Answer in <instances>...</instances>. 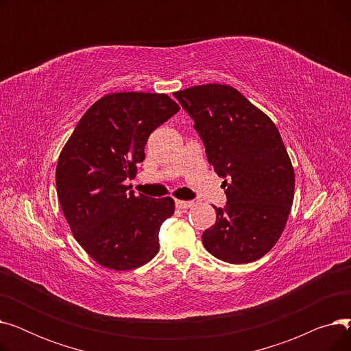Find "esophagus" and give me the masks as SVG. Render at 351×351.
I'll return each instance as SVG.
<instances>
[{
  "label": "esophagus",
  "mask_w": 351,
  "mask_h": 351,
  "mask_svg": "<svg viewBox=\"0 0 351 351\" xmlns=\"http://www.w3.org/2000/svg\"><path fill=\"white\" fill-rule=\"evenodd\" d=\"M175 206L178 209H189L193 206L192 200H175Z\"/></svg>",
  "instance_id": "1"
}]
</instances>
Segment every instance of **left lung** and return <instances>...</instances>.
<instances>
[{"mask_svg":"<svg viewBox=\"0 0 351 351\" xmlns=\"http://www.w3.org/2000/svg\"><path fill=\"white\" fill-rule=\"evenodd\" d=\"M193 119L215 172L225 178L228 202L202 234L217 259L242 265L279 241L294 195V171L278 128L229 85L206 84L173 92Z\"/></svg>","mask_w":351,"mask_h":351,"instance_id":"1","label":"left lung"}]
</instances>
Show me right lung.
<instances>
[{"label": "right lung", "mask_w": 351, "mask_h": 351, "mask_svg": "<svg viewBox=\"0 0 351 351\" xmlns=\"http://www.w3.org/2000/svg\"><path fill=\"white\" fill-rule=\"evenodd\" d=\"M178 110L165 94H109L64 146L55 173L61 209L77 242L104 267L131 270L159 250V229L175 202L135 196L125 180L135 178L149 135Z\"/></svg>", "instance_id": "add662e5"}]
</instances>
